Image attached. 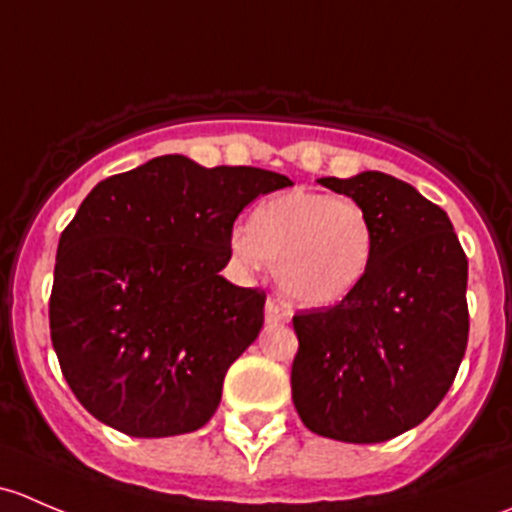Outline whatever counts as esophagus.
Here are the masks:
<instances>
[{
    "instance_id": "esophagus-1",
    "label": "esophagus",
    "mask_w": 512,
    "mask_h": 512,
    "mask_svg": "<svg viewBox=\"0 0 512 512\" xmlns=\"http://www.w3.org/2000/svg\"><path fill=\"white\" fill-rule=\"evenodd\" d=\"M289 317H292V309H289V304L285 299L280 297H270L265 304V319L270 324H285L289 322Z\"/></svg>"
}]
</instances>
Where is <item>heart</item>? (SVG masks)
Here are the masks:
<instances>
[{"label":"heart","mask_w":512,"mask_h":512,"mask_svg":"<svg viewBox=\"0 0 512 512\" xmlns=\"http://www.w3.org/2000/svg\"><path fill=\"white\" fill-rule=\"evenodd\" d=\"M376 232L352 198L289 190L250 215L232 252L247 267H275L280 287L302 307H334L352 297L374 262Z\"/></svg>","instance_id":"heart-1"}]
</instances>
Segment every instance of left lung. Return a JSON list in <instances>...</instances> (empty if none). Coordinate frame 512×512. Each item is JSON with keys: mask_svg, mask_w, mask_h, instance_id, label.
I'll list each match as a JSON object with an SVG mask.
<instances>
[{"mask_svg": "<svg viewBox=\"0 0 512 512\" xmlns=\"http://www.w3.org/2000/svg\"><path fill=\"white\" fill-rule=\"evenodd\" d=\"M376 232L371 270L352 297L294 314L292 401L309 431L381 443L443 401L468 344V257L438 205L394 175L322 178Z\"/></svg>", "mask_w": 512, "mask_h": 512, "instance_id": "1", "label": "left lung"}]
</instances>
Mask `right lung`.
I'll return each instance as SVG.
<instances>
[{"mask_svg": "<svg viewBox=\"0 0 512 512\" xmlns=\"http://www.w3.org/2000/svg\"><path fill=\"white\" fill-rule=\"evenodd\" d=\"M287 185L272 170L160 156L86 195L59 237L49 327L91 416L136 438L210 421L227 369L265 324V292L220 275L232 225Z\"/></svg>", "mask_w": 512, "mask_h": 512, "instance_id": "add662e5", "label": "right lung"}]
</instances>
